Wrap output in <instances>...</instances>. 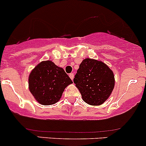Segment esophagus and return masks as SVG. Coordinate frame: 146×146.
Returning a JSON list of instances; mask_svg holds the SVG:
<instances>
[{
    "mask_svg": "<svg viewBox=\"0 0 146 146\" xmlns=\"http://www.w3.org/2000/svg\"><path fill=\"white\" fill-rule=\"evenodd\" d=\"M70 79H72V80H73L74 78V73L70 74Z\"/></svg>",
    "mask_w": 146,
    "mask_h": 146,
    "instance_id": "esophagus-1",
    "label": "esophagus"
}]
</instances>
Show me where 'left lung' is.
I'll list each match as a JSON object with an SVG mask.
<instances>
[{
    "label": "left lung",
    "mask_w": 146,
    "mask_h": 146,
    "mask_svg": "<svg viewBox=\"0 0 146 146\" xmlns=\"http://www.w3.org/2000/svg\"><path fill=\"white\" fill-rule=\"evenodd\" d=\"M74 83L85 103L91 106H100L108 100L113 91L115 75L106 63L86 58L79 65Z\"/></svg>",
    "instance_id": "left-lung-1"
}]
</instances>
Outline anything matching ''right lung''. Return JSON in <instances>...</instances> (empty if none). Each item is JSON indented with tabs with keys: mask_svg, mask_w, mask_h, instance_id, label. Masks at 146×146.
Masks as SVG:
<instances>
[{
	"mask_svg": "<svg viewBox=\"0 0 146 146\" xmlns=\"http://www.w3.org/2000/svg\"><path fill=\"white\" fill-rule=\"evenodd\" d=\"M28 80L30 92L43 106L59 101L64 88L73 83L62 67L51 60L38 63L30 72Z\"/></svg>",
	"mask_w": 146,
	"mask_h": 146,
	"instance_id": "right-lung-1",
	"label": "right lung"
}]
</instances>
